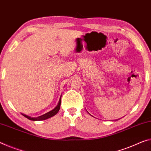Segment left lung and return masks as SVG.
I'll return each instance as SVG.
<instances>
[{
  "mask_svg": "<svg viewBox=\"0 0 151 151\" xmlns=\"http://www.w3.org/2000/svg\"><path fill=\"white\" fill-rule=\"evenodd\" d=\"M117 120H119V119H115V120H113V121H117Z\"/></svg>",
  "mask_w": 151,
  "mask_h": 151,
  "instance_id": "8db88e82",
  "label": "left lung"
}]
</instances>
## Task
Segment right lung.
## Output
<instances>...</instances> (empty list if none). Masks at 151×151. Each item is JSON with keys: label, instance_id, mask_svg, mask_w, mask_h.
I'll use <instances>...</instances> for the list:
<instances>
[{"label": "right lung", "instance_id": "add662e5", "mask_svg": "<svg viewBox=\"0 0 151 151\" xmlns=\"http://www.w3.org/2000/svg\"><path fill=\"white\" fill-rule=\"evenodd\" d=\"M61 96L59 99V103H58L57 105L55 106V107L52 110L48 111V112L45 113V114L42 115L40 116H38V117H30V116L23 114V113H22V115H24L25 117L27 118L28 119L32 120V121H42V120L47 119H48V118L53 117V116L56 115L57 113L59 112V111L60 109V106H61Z\"/></svg>", "mask_w": 151, "mask_h": 151}]
</instances>
